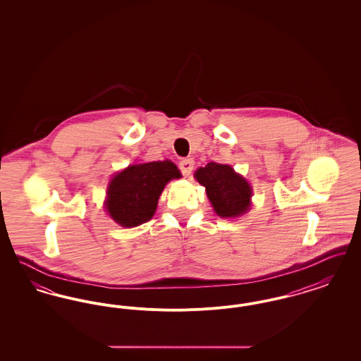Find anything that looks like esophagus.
I'll return each instance as SVG.
<instances>
[{
	"mask_svg": "<svg viewBox=\"0 0 361 361\" xmlns=\"http://www.w3.org/2000/svg\"><path fill=\"white\" fill-rule=\"evenodd\" d=\"M178 168H180V171L183 173V176L188 177L189 174L193 171V161L190 158H184V159L180 161Z\"/></svg>",
	"mask_w": 361,
	"mask_h": 361,
	"instance_id": "esophagus-1",
	"label": "esophagus"
}]
</instances>
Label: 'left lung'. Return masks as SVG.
<instances>
[{
    "label": "left lung",
    "mask_w": 361,
    "mask_h": 361,
    "mask_svg": "<svg viewBox=\"0 0 361 361\" xmlns=\"http://www.w3.org/2000/svg\"><path fill=\"white\" fill-rule=\"evenodd\" d=\"M195 178L206 187L214 211L221 218H237L250 208L252 187L230 165L209 162L195 172Z\"/></svg>",
    "instance_id": "obj_1"
}]
</instances>
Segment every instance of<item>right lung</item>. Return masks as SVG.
I'll use <instances>...</instances> for the list:
<instances>
[{"mask_svg":"<svg viewBox=\"0 0 361 361\" xmlns=\"http://www.w3.org/2000/svg\"><path fill=\"white\" fill-rule=\"evenodd\" d=\"M180 177L181 173L169 159L130 165L109 181L105 209L123 227L145 224L153 218L165 185Z\"/></svg>","mask_w":361,"mask_h":361,"instance_id":"1","label":"right lung"}]
</instances>
